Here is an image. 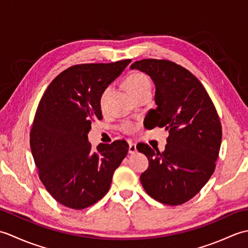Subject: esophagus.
<instances>
[{"instance_id":"34e87169","label":"esophagus","mask_w":248,"mask_h":248,"mask_svg":"<svg viewBox=\"0 0 248 248\" xmlns=\"http://www.w3.org/2000/svg\"><path fill=\"white\" fill-rule=\"evenodd\" d=\"M136 151H138V149H136V145L133 143H129V154L134 155Z\"/></svg>"}]
</instances>
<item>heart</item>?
<instances>
[{"mask_svg": "<svg viewBox=\"0 0 248 248\" xmlns=\"http://www.w3.org/2000/svg\"><path fill=\"white\" fill-rule=\"evenodd\" d=\"M125 85H127V88L130 93H132L136 91H140V89H143L146 87H150V82L143 73L136 72L132 73L128 78L127 82H125ZM124 131L125 132H132L134 130V125L132 124H125L123 127Z\"/></svg>", "mask_w": 248, "mask_h": 248, "instance_id": "heart-1", "label": "heart"}]
</instances>
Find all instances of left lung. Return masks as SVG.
Instances as JSON below:
<instances>
[{
	"label": "left lung",
	"mask_w": 248,
	"mask_h": 248,
	"mask_svg": "<svg viewBox=\"0 0 248 248\" xmlns=\"http://www.w3.org/2000/svg\"><path fill=\"white\" fill-rule=\"evenodd\" d=\"M131 69L148 75L155 86V109L147 128L168 130L165 150L136 148L149 161L140 175L150 197L168 205L193 198L212 176L222 143V125L212 100L198 78L175 62L141 60Z\"/></svg>",
	"instance_id": "left-lung-1"
}]
</instances>
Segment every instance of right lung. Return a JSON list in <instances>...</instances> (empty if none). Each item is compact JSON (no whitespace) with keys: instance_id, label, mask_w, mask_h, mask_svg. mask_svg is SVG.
Instances as JSON below:
<instances>
[{"instance_id":"right-lung-1","label":"right lung","mask_w":248,"mask_h":248,"mask_svg":"<svg viewBox=\"0 0 248 248\" xmlns=\"http://www.w3.org/2000/svg\"><path fill=\"white\" fill-rule=\"evenodd\" d=\"M131 60L76 65L46 88L31 130V149L39 178L52 197L81 210L108 192L114 171L128 154L125 140L92 149L87 134L102 119V93Z\"/></svg>"}]
</instances>
